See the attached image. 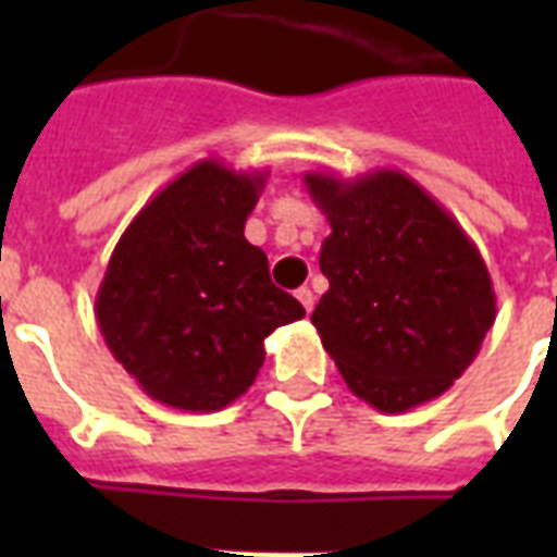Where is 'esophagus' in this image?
I'll return each mask as SVG.
<instances>
[{"mask_svg":"<svg viewBox=\"0 0 557 557\" xmlns=\"http://www.w3.org/2000/svg\"><path fill=\"white\" fill-rule=\"evenodd\" d=\"M295 295H297V300H300V304H304L306 312H312V309H314V295H312V288L300 286V288H297V292H295Z\"/></svg>","mask_w":557,"mask_h":557,"instance_id":"34e87169","label":"esophagus"}]
</instances>
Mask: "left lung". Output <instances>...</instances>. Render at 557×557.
<instances>
[{
  "label": "left lung",
  "instance_id": "1",
  "mask_svg": "<svg viewBox=\"0 0 557 557\" xmlns=\"http://www.w3.org/2000/svg\"><path fill=\"white\" fill-rule=\"evenodd\" d=\"M330 219V292L312 323L347 387L381 413L442 396L497 318L492 274L457 219L401 170L306 173Z\"/></svg>",
  "mask_w": 557,
  "mask_h": 557
}]
</instances>
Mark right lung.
<instances>
[{"label":"right lung","mask_w":557,"mask_h":557,"mask_svg":"<svg viewBox=\"0 0 557 557\" xmlns=\"http://www.w3.org/2000/svg\"><path fill=\"white\" fill-rule=\"evenodd\" d=\"M262 187V170L196 161L138 210L109 257L95 297L100 335L161 405L227 407L257 379L271 332L306 314L245 239Z\"/></svg>","instance_id":"add662e5"}]
</instances>
